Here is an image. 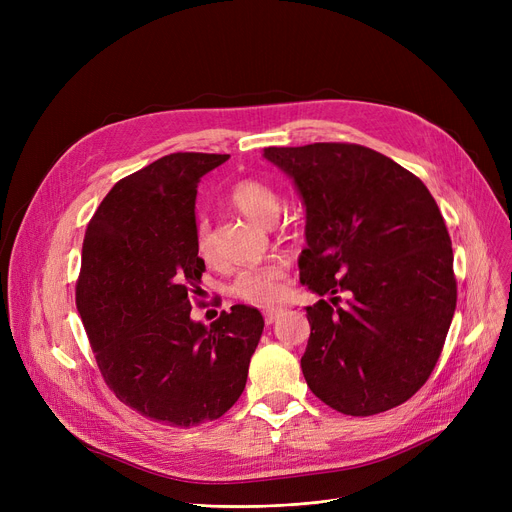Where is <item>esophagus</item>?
<instances>
[{
	"mask_svg": "<svg viewBox=\"0 0 512 512\" xmlns=\"http://www.w3.org/2000/svg\"><path fill=\"white\" fill-rule=\"evenodd\" d=\"M280 315H282V309H278V307H276V309H267V311L263 313V317H265V324H267V326H272L274 321H276Z\"/></svg>",
	"mask_w": 512,
	"mask_h": 512,
	"instance_id": "obj_1",
	"label": "esophagus"
}]
</instances>
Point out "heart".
<instances>
[{
    "label": "heart",
    "instance_id": "1",
    "mask_svg": "<svg viewBox=\"0 0 512 512\" xmlns=\"http://www.w3.org/2000/svg\"><path fill=\"white\" fill-rule=\"evenodd\" d=\"M228 199L236 209H240L242 213L261 224L274 222L280 211V195L274 191V186L257 178H245L234 182ZM193 240L197 255L201 259H215L209 224L203 218H197L195 222ZM288 272L290 267L286 259H270L259 267H249V270L238 272L230 290L242 303H249L255 307H272L286 297Z\"/></svg>",
    "mask_w": 512,
    "mask_h": 512
}]
</instances>
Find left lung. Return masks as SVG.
<instances>
[{"label":"left lung","instance_id":"8db88e82","mask_svg":"<svg viewBox=\"0 0 512 512\" xmlns=\"http://www.w3.org/2000/svg\"><path fill=\"white\" fill-rule=\"evenodd\" d=\"M307 207L301 282L332 303L307 307L301 359L311 392L353 417L407 402L432 375L456 307L452 247L427 186L355 143L267 147ZM347 307L338 308L339 294Z\"/></svg>","mask_w":512,"mask_h":512}]
</instances>
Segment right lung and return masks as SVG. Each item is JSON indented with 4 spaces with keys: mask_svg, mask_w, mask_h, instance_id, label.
I'll list each match as a JSON object with an SVG mask.
<instances>
[{
    "mask_svg": "<svg viewBox=\"0 0 512 512\" xmlns=\"http://www.w3.org/2000/svg\"><path fill=\"white\" fill-rule=\"evenodd\" d=\"M228 157L164 155L118 180L85 232L76 309L97 367L126 407L174 427L234 405L263 332L247 305L209 328L191 319L205 272L193 240L197 186Z\"/></svg>",
    "mask_w": 512,
    "mask_h": 512,
    "instance_id": "obj_1",
    "label": "right lung"
}]
</instances>
